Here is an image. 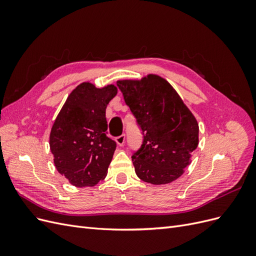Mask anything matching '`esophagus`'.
Wrapping results in <instances>:
<instances>
[{"label": "esophagus", "mask_w": 256, "mask_h": 256, "mask_svg": "<svg viewBox=\"0 0 256 256\" xmlns=\"http://www.w3.org/2000/svg\"><path fill=\"white\" fill-rule=\"evenodd\" d=\"M125 138H126L125 134H122V136H116V138H115V141H116V143H118V145L122 146L124 143H125Z\"/></svg>", "instance_id": "esophagus-1"}]
</instances>
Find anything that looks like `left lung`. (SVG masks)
<instances>
[{"label": "left lung", "mask_w": 256, "mask_h": 256, "mask_svg": "<svg viewBox=\"0 0 256 256\" xmlns=\"http://www.w3.org/2000/svg\"><path fill=\"white\" fill-rule=\"evenodd\" d=\"M116 84L143 132L141 148L132 154L136 174L152 184L176 180L191 164V154L198 145L194 115L160 76Z\"/></svg>", "instance_id": "obj_1"}]
</instances>
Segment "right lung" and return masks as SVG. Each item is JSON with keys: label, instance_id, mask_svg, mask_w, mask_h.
<instances>
[{"label": "right lung", "instance_id": "obj_1", "mask_svg": "<svg viewBox=\"0 0 256 256\" xmlns=\"http://www.w3.org/2000/svg\"><path fill=\"white\" fill-rule=\"evenodd\" d=\"M116 94L113 84L98 88L83 82L67 97L50 132L54 166L76 187L104 180L116 143L106 136V106Z\"/></svg>", "mask_w": 256, "mask_h": 256}]
</instances>
